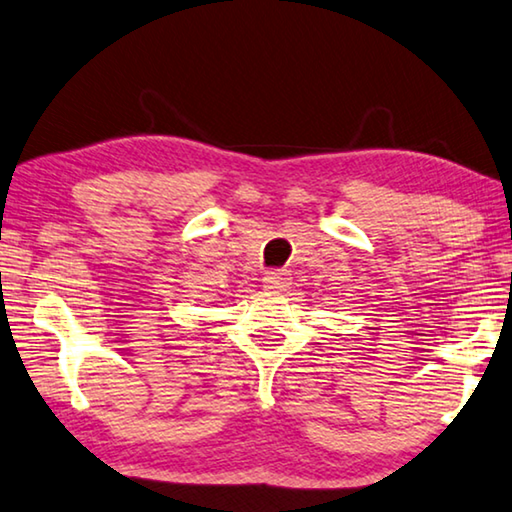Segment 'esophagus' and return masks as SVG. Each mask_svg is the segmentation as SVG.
<instances>
[{
	"mask_svg": "<svg viewBox=\"0 0 512 512\" xmlns=\"http://www.w3.org/2000/svg\"><path fill=\"white\" fill-rule=\"evenodd\" d=\"M290 272L288 270H274V272H265L263 276V286L267 290H283L290 286Z\"/></svg>",
	"mask_w": 512,
	"mask_h": 512,
	"instance_id": "1",
	"label": "esophagus"
}]
</instances>
